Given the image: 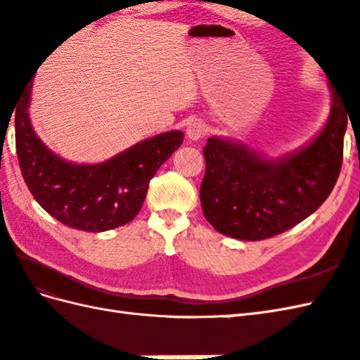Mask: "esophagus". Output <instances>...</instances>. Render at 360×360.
<instances>
[{
	"label": "esophagus",
	"mask_w": 360,
	"mask_h": 360,
	"mask_svg": "<svg viewBox=\"0 0 360 360\" xmlns=\"http://www.w3.org/2000/svg\"><path fill=\"white\" fill-rule=\"evenodd\" d=\"M205 131H207V128H205L202 120H193L187 127V137L190 141H200Z\"/></svg>",
	"instance_id": "esophagus-1"
}]
</instances>
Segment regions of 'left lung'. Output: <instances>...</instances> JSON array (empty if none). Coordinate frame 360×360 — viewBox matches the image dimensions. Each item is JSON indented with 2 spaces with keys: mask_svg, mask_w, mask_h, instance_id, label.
<instances>
[{
  "mask_svg": "<svg viewBox=\"0 0 360 360\" xmlns=\"http://www.w3.org/2000/svg\"><path fill=\"white\" fill-rule=\"evenodd\" d=\"M331 111L320 133L280 158L243 142L209 137L202 148L200 190L205 218L219 233L243 241L266 240L314 213L339 178L348 108L331 80Z\"/></svg>",
  "mask_w": 360,
  "mask_h": 360,
  "instance_id": "obj_1",
  "label": "left lung"
}]
</instances>
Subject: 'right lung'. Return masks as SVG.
Wrapping results in <instances>:
<instances>
[{"instance_id":"right-lung-1","label":"right lung","mask_w":360,"mask_h":360,"mask_svg":"<svg viewBox=\"0 0 360 360\" xmlns=\"http://www.w3.org/2000/svg\"><path fill=\"white\" fill-rule=\"evenodd\" d=\"M34 77L15 110V143L22 178L35 201L65 226L105 232L136 218L150 179L181 147L184 133L167 131L98 164H74L51 151L29 119Z\"/></svg>"}]
</instances>
